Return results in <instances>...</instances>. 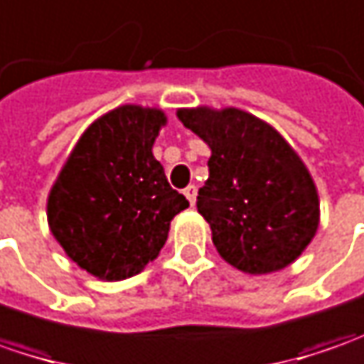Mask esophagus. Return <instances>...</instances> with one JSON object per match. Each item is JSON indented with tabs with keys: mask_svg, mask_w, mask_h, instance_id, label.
<instances>
[{
	"mask_svg": "<svg viewBox=\"0 0 364 364\" xmlns=\"http://www.w3.org/2000/svg\"><path fill=\"white\" fill-rule=\"evenodd\" d=\"M183 193H185V198L189 199L191 205H196V198H198V187H196V185H189Z\"/></svg>",
	"mask_w": 364,
	"mask_h": 364,
	"instance_id": "1",
	"label": "esophagus"
}]
</instances>
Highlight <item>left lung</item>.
Masks as SVG:
<instances>
[{"mask_svg": "<svg viewBox=\"0 0 364 364\" xmlns=\"http://www.w3.org/2000/svg\"><path fill=\"white\" fill-rule=\"evenodd\" d=\"M177 118L212 151L198 212L220 257L248 275L291 264L320 224L318 189L299 154L271 124L238 107H181Z\"/></svg>", "mask_w": 364, "mask_h": 364, "instance_id": "obj_1", "label": "left lung"}]
</instances>
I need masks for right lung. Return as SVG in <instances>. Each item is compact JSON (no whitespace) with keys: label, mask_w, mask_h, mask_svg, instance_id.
<instances>
[{"label":"right lung","mask_w":364,"mask_h":364,"mask_svg":"<svg viewBox=\"0 0 364 364\" xmlns=\"http://www.w3.org/2000/svg\"><path fill=\"white\" fill-rule=\"evenodd\" d=\"M166 116L134 103L103 114L77 140L46 201L67 257L102 281L138 275L165 246L171 220L189 208L152 144Z\"/></svg>","instance_id":"right-lung-1"}]
</instances>
